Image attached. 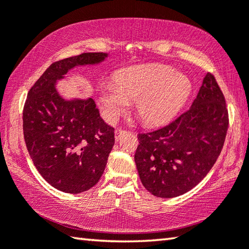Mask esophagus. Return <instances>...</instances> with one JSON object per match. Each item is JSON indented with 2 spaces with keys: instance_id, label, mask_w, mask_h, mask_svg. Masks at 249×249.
<instances>
[{
  "instance_id": "obj_1",
  "label": "esophagus",
  "mask_w": 249,
  "mask_h": 249,
  "mask_svg": "<svg viewBox=\"0 0 249 249\" xmlns=\"http://www.w3.org/2000/svg\"><path fill=\"white\" fill-rule=\"evenodd\" d=\"M126 133L125 129H122V128H116L115 129V140L119 141L122 135H124Z\"/></svg>"
}]
</instances>
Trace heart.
Returning a JSON list of instances; mask_svg holds the SVG:
<instances>
[{
    "label": "heart",
    "instance_id": "b5f03b06",
    "mask_svg": "<svg viewBox=\"0 0 249 249\" xmlns=\"http://www.w3.org/2000/svg\"><path fill=\"white\" fill-rule=\"evenodd\" d=\"M191 82L187 75L165 65H141L119 70L114 84L100 87L104 116L115 120L134 101L135 112L147 125L166 123L188 99Z\"/></svg>",
    "mask_w": 249,
    "mask_h": 249
}]
</instances>
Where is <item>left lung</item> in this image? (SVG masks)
Returning a JSON list of instances; mask_svg holds the SVG:
<instances>
[{
  "label": "left lung",
  "instance_id": "8db88e82",
  "mask_svg": "<svg viewBox=\"0 0 249 249\" xmlns=\"http://www.w3.org/2000/svg\"><path fill=\"white\" fill-rule=\"evenodd\" d=\"M227 128L224 94L209 72L187 112L161 128L137 135L135 162L142 185L163 199L190 191L212 169Z\"/></svg>",
  "mask_w": 249,
  "mask_h": 249
}]
</instances>
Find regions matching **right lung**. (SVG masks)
Listing matches in <instances>:
<instances>
[{"instance_id": "1", "label": "right lung", "mask_w": 249, "mask_h": 249, "mask_svg": "<svg viewBox=\"0 0 249 249\" xmlns=\"http://www.w3.org/2000/svg\"><path fill=\"white\" fill-rule=\"evenodd\" d=\"M104 53H83L50 65L28 92L23 132L29 156L53 188L81 193L93 187L114 145V128L100 116L92 98L67 101L54 87L75 66L103 61Z\"/></svg>"}]
</instances>
